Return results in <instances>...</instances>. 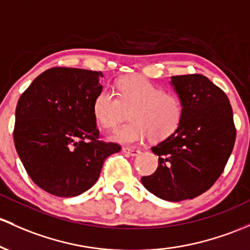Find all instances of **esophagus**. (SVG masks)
<instances>
[{
    "mask_svg": "<svg viewBox=\"0 0 250 250\" xmlns=\"http://www.w3.org/2000/svg\"><path fill=\"white\" fill-rule=\"evenodd\" d=\"M122 150H123V153H125V154L130 155V156H136L141 153L139 149H135V148H129V147L122 148Z\"/></svg>",
    "mask_w": 250,
    "mask_h": 250,
    "instance_id": "1",
    "label": "esophagus"
}]
</instances>
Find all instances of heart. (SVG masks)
Returning <instances> with one entry per match:
<instances>
[{"label":"heart","mask_w":250,"mask_h":250,"mask_svg":"<svg viewBox=\"0 0 250 250\" xmlns=\"http://www.w3.org/2000/svg\"><path fill=\"white\" fill-rule=\"evenodd\" d=\"M115 94L101 90L92 103L96 121L106 129L116 127L130 111L131 122L112 131L111 141L125 146L140 144L148 136L163 141L173 135L182 123L184 110L179 97L144 77H123L117 82Z\"/></svg>","instance_id":"1"}]
</instances>
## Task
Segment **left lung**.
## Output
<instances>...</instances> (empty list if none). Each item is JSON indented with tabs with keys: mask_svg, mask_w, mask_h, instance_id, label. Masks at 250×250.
Here are the masks:
<instances>
[{
	"mask_svg": "<svg viewBox=\"0 0 250 250\" xmlns=\"http://www.w3.org/2000/svg\"><path fill=\"white\" fill-rule=\"evenodd\" d=\"M183 120L172 136L152 147L159 166L141 183L164 201L192 199L209 190L232 152L236 129L227 95L203 75L173 76Z\"/></svg>",
	"mask_w": 250,
	"mask_h": 250,
	"instance_id": "1",
	"label": "left lung"
}]
</instances>
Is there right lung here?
Returning a JSON list of instances; mask_svg holds the SVG:
<instances>
[{"label":"right lung","mask_w":250,"mask_h":250,"mask_svg":"<svg viewBox=\"0 0 250 250\" xmlns=\"http://www.w3.org/2000/svg\"><path fill=\"white\" fill-rule=\"evenodd\" d=\"M102 72L53 67L38 76L16 105L14 144L39 188L71 198L95 185L103 163L121 150L98 140L92 103Z\"/></svg>","instance_id":"add662e5"}]
</instances>
